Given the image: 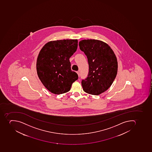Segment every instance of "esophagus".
<instances>
[{"label": "esophagus", "mask_w": 152, "mask_h": 152, "mask_svg": "<svg viewBox=\"0 0 152 152\" xmlns=\"http://www.w3.org/2000/svg\"><path fill=\"white\" fill-rule=\"evenodd\" d=\"M77 74L78 76V77H79V76H80V74H79V72H77Z\"/></svg>", "instance_id": "obj_1"}]
</instances>
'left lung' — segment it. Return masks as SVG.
Wrapping results in <instances>:
<instances>
[{
    "label": "left lung",
    "instance_id": "1",
    "mask_svg": "<svg viewBox=\"0 0 152 152\" xmlns=\"http://www.w3.org/2000/svg\"><path fill=\"white\" fill-rule=\"evenodd\" d=\"M79 45L89 65L88 77L82 81L83 90L97 96L107 91L114 82L118 69L117 58L111 48L102 41L82 40Z\"/></svg>",
    "mask_w": 152,
    "mask_h": 152
}]
</instances>
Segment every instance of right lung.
<instances>
[{
  "instance_id": "obj_1",
  "label": "right lung",
  "mask_w": 152,
  "mask_h": 152,
  "mask_svg": "<svg viewBox=\"0 0 152 152\" xmlns=\"http://www.w3.org/2000/svg\"><path fill=\"white\" fill-rule=\"evenodd\" d=\"M77 39L48 42L41 49L37 61L38 77L45 88L56 94L69 91L77 74L71 69L69 58L77 48Z\"/></svg>"
}]
</instances>
